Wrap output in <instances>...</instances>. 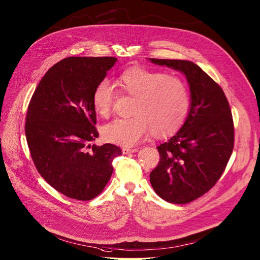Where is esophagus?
I'll use <instances>...</instances> for the list:
<instances>
[{"label":"esophagus","instance_id":"obj_1","mask_svg":"<svg viewBox=\"0 0 260 260\" xmlns=\"http://www.w3.org/2000/svg\"><path fill=\"white\" fill-rule=\"evenodd\" d=\"M138 151V149H136V148H133V149H131V148H123L122 149V152H123V154H129V153H135V152H137Z\"/></svg>","mask_w":260,"mask_h":260}]
</instances>
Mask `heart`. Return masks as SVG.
<instances>
[{
    "mask_svg": "<svg viewBox=\"0 0 260 260\" xmlns=\"http://www.w3.org/2000/svg\"><path fill=\"white\" fill-rule=\"evenodd\" d=\"M122 92L135 98L131 118L116 119L102 128L111 143L132 146L153 132L157 137L175 134L190 110V95L185 82L176 75L133 66L117 78ZM114 104V89L107 81L99 83L92 93V106L101 117H108Z\"/></svg>",
    "mask_w": 260,
    "mask_h": 260,
    "instance_id": "1",
    "label": "heart"
}]
</instances>
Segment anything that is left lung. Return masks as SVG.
Wrapping results in <instances>:
<instances>
[{
  "label": "left lung",
  "instance_id": "obj_1",
  "mask_svg": "<svg viewBox=\"0 0 260 260\" xmlns=\"http://www.w3.org/2000/svg\"><path fill=\"white\" fill-rule=\"evenodd\" d=\"M186 75L190 86L189 115L175 136L157 146L160 159L150 174L155 192L173 204H187L206 192L228 166L234 149V121L222 88L188 60L156 59Z\"/></svg>",
  "mask_w": 260,
  "mask_h": 260
}]
</instances>
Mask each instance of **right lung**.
I'll list each match as a JSON object with an SVG mask.
<instances>
[{
	"mask_svg": "<svg viewBox=\"0 0 260 260\" xmlns=\"http://www.w3.org/2000/svg\"><path fill=\"white\" fill-rule=\"evenodd\" d=\"M115 57H68L55 63L34 92L25 136L40 175L63 196L90 201L104 190L119 146L90 145L99 137L92 93Z\"/></svg>",
	"mask_w": 260,
	"mask_h": 260,
	"instance_id": "add662e5",
	"label": "right lung"
}]
</instances>
